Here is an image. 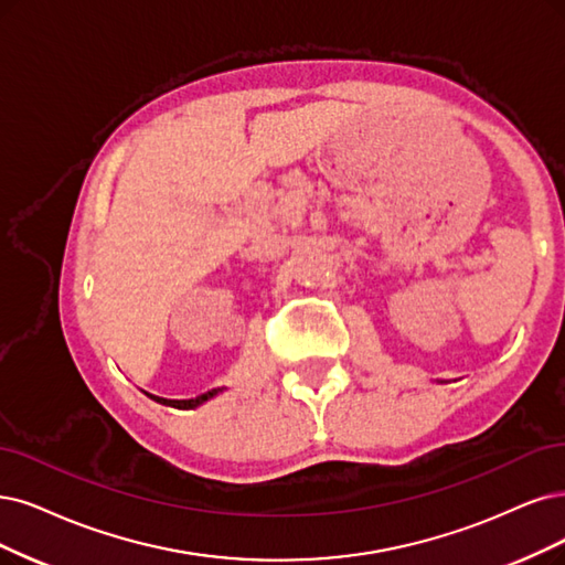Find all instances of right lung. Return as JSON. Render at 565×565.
Masks as SVG:
<instances>
[{
    "mask_svg": "<svg viewBox=\"0 0 565 565\" xmlns=\"http://www.w3.org/2000/svg\"><path fill=\"white\" fill-rule=\"evenodd\" d=\"M216 393H218L216 388H214V391H206V393H202V395H198V398H191V401H167V398H158V395H151V393H146V395H151V398H153L156 403H162V405L179 407V409H193V407L202 405L204 401L212 398V395H216Z\"/></svg>",
    "mask_w": 565,
    "mask_h": 565,
    "instance_id": "obj_1",
    "label": "right lung"
}]
</instances>
